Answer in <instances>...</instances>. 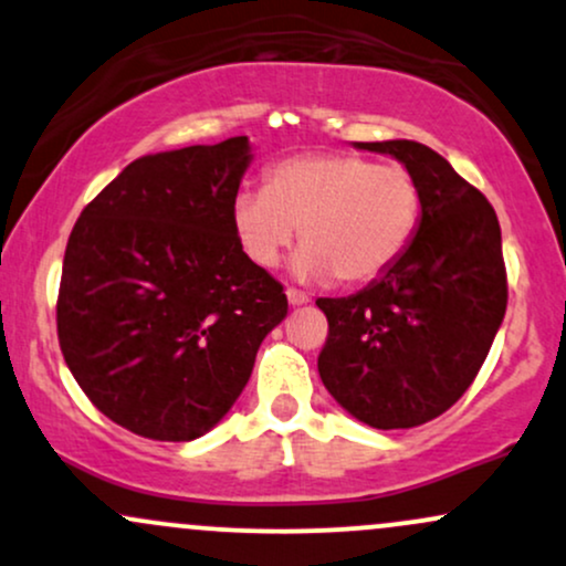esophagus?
<instances>
[{
    "label": "esophagus",
    "instance_id": "esophagus-1",
    "mask_svg": "<svg viewBox=\"0 0 566 566\" xmlns=\"http://www.w3.org/2000/svg\"><path fill=\"white\" fill-rule=\"evenodd\" d=\"M287 301H290V305H305V303H308V295H305L303 290L287 287Z\"/></svg>",
    "mask_w": 566,
    "mask_h": 566
}]
</instances>
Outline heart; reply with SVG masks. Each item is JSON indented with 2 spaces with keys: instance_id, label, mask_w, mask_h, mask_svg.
<instances>
[{
  "instance_id": "b5f03b06",
  "label": "heart",
  "mask_w": 566,
  "mask_h": 566,
  "mask_svg": "<svg viewBox=\"0 0 566 566\" xmlns=\"http://www.w3.org/2000/svg\"><path fill=\"white\" fill-rule=\"evenodd\" d=\"M423 191L405 165L350 151L295 154L265 170L258 191L233 199L231 226L244 255L274 269L301 226L295 274L346 284L373 282L407 252Z\"/></svg>"
}]
</instances>
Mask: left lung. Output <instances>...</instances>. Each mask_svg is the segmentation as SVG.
Masks as SVG:
<instances>
[{
	"label": "left lung",
	"instance_id": "left-lung-1",
	"mask_svg": "<svg viewBox=\"0 0 566 566\" xmlns=\"http://www.w3.org/2000/svg\"><path fill=\"white\" fill-rule=\"evenodd\" d=\"M356 146L412 170L423 212L386 274L356 295L316 301L329 324L319 375L361 423L415 428L469 391L495 340L509 303L500 223L484 193L423 143Z\"/></svg>",
	"mask_w": 566,
	"mask_h": 566
}]
</instances>
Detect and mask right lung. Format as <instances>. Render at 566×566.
Wrapping results in <instances>:
<instances>
[{
	"label": "right lung",
	"instance_id": "obj_1",
	"mask_svg": "<svg viewBox=\"0 0 566 566\" xmlns=\"http://www.w3.org/2000/svg\"><path fill=\"white\" fill-rule=\"evenodd\" d=\"M244 135L135 159L76 220L57 340L87 399L138 437L191 441L229 412L287 295L244 255L231 207Z\"/></svg>",
	"mask_w": 566,
	"mask_h": 566
}]
</instances>
